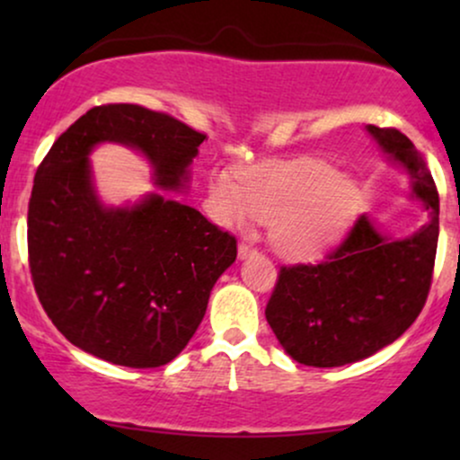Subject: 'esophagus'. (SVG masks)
<instances>
[{
    "label": "esophagus",
    "instance_id": "1",
    "mask_svg": "<svg viewBox=\"0 0 460 460\" xmlns=\"http://www.w3.org/2000/svg\"><path fill=\"white\" fill-rule=\"evenodd\" d=\"M251 255H257V248L248 246L242 242V244L237 246V257H240V260H246V257H251Z\"/></svg>",
    "mask_w": 460,
    "mask_h": 460
}]
</instances>
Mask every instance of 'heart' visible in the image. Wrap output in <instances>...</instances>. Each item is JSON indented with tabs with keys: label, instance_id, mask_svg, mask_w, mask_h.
<instances>
[{
	"label": "heart",
	"instance_id": "1",
	"mask_svg": "<svg viewBox=\"0 0 460 460\" xmlns=\"http://www.w3.org/2000/svg\"><path fill=\"white\" fill-rule=\"evenodd\" d=\"M220 225L270 223V242L292 260H311L346 234L358 212V186L329 162H266L209 181Z\"/></svg>",
	"mask_w": 460,
	"mask_h": 460
}]
</instances>
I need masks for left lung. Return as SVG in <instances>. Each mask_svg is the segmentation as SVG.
I'll return each mask as SVG.
<instances>
[{"mask_svg": "<svg viewBox=\"0 0 460 460\" xmlns=\"http://www.w3.org/2000/svg\"><path fill=\"white\" fill-rule=\"evenodd\" d=\"M389 162L411 177L429 220L415 234H383L363 214L320 263L283 266L266 320L294 361L340 367L394 344L424 309L439 240V194L415 145L398 129L367 125Z\"/></svg>", "mask_w": 460, "mask_h": 460, "instance_id": "left-lung-1", "label": "left lung"}]
</instances>
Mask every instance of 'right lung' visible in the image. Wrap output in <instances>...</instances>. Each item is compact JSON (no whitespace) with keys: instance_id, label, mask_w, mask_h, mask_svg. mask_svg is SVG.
I'll return each mask as SVG.
<instances>
[{"instance_id":"right-lung-1","label":"right lung","mask_w":460,"mask_h":460,"mask_svg":"<svg viewBox=\"0 0 460 460\" xmlns=\"http://www.w3.org/2000/svg\"><path fill=\"white\" fill-rule=\"evenodd\" d=\"M205 134L134 103L97 105L54 142L28 209L30 272L56 329L88 355L125 367L171 363L197 332L209 294L235 261V237L162 192L105 205L91 153L138 151L153 183L183 192Z\"/></svg>"}]
</instances>
